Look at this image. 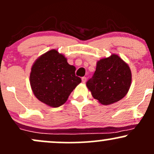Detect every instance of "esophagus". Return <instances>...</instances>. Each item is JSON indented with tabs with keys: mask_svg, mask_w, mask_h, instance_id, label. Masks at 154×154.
<instances>
[{
	"mask_svg": "<svg viewBox=\"0 0 154 154\" xmlns=\"http://www.w3.org/2000/svg\"><path fill=\"white\" fill-rule=\"evenodd\" d=\"M82 82H86V77H82Z\"/></svg>",
	"mask_w": 154,
	"mask_h": 154,
	"instance_id": "1",
	"label": "esophagus"
}]
</instances>
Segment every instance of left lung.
Here are the masks:
<instances>
[{
  "instance_id": "left-lung-1",
  "label": "left lung",
  "mask_w": 154,
  "mask_h": 154,
  "mask_svg": "<svg viewBox=\"0 0 154 154\" xmlns=\"http://www.w3.org/2000/svg\"><path fill=\"white\" fill-rule=\"evenodd\" d=\"M131 84L130 67L115 54L98 60L93 77L86 82L92 97L105 106L122 100L127 94Z\"/></svg>"
}]
</instances>
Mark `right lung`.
Segmentation results:
<instances>
[{
  "label": "right lung",
  "mask_w": 154,
  "mask_h": 154,
  "mask_svg": "<svg viewBox=\"0 0 154 154\" xmlns=\"http://www.w3.org/2000/svg\"><path fill=\"white\" fill-rule=\"evenodd\" d=\"M75 70L57 50L51 49L42 54L31 69L29 80L33 94L48 106H62L81 82V79L75 75Z\"/></svg>",
  "instance_id": "right-lung-1"
}]
</instances>
